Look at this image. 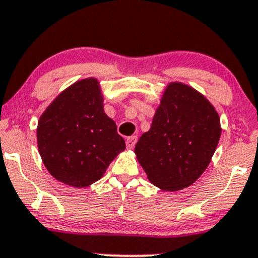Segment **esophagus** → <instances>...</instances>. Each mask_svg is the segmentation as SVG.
<instances>
[{
	"label": "esophagus",
	"mask_w": 258,
	"mask_h": 258,
	"mask_svg": "<svg viewBox=\"0 0 258 258\" xmlns=\"http://www.w3.org/2000/svg\"><path fill=\"white\" fill-rule=\"evenodd\" d=\"M138 141V138L137 137H129L128 139H126L125 144H126V148L128 149H134L135 144H137Z\"/></svg>",
	"instance_id": "obj_1"
}]
</instances>
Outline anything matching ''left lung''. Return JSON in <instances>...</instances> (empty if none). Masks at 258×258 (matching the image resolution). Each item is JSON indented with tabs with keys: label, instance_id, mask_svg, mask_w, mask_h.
<instances>
[{
	"label": "left lung",
	"instance_id": "left-lung-1",
	"mask_svg": "<svg viewBox=\"0 0 258 258\" xmlns=\"http://www.w3.org/2000/svg\"><path fill=\"white\" fill-rule=\"evenodd\" d=\"M220 135V118L206 96L170 82L134 152L152 184L174 192L189 187L207 170Z\"/></svg>",
	"mask_w": 258,
	"mask_h": 258
}]
</instances>
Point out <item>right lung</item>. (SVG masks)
<instances>
[{
	"label": "right lung",
	"instance_id": "obj_1",
	"mask_svg": "<svg viewBox=\"0 0 258 258\" xmlns=\"http://www.w3.org/2000/svg\"><path fill=\"white\" fill-rule=\"evenodd\" d=\"M37 140L49 173L75 188L101 179L125 150L114 120L104 113L103 93L95 77L69 86L46 107L38 121Z\"/></svg>",
	"mask_w": 258,
	"mask_h": 258
}]
</instances>
